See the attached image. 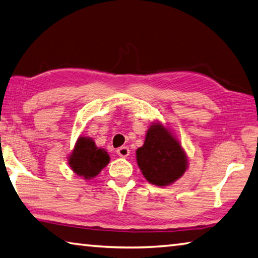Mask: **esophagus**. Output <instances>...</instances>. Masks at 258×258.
<instances>
[{
	"label": "esophagus",
	"instance_id": "1",
	"mask_svg": "<svg viewBox=\"0 0 258 258\" xmlns=\"http://www.w3.org/2000/svg\"><path fill=\"white\" fill-rule=\"evenodd\" d=\"M117 154L120 157H127L130 155V149L128 147H120L117 149Z\"/></svg>",
	"mask_w": 258,
	"mask_h": 258
}]
</instances>
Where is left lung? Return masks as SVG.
<instances>
[{
	"label": "left lung",
	"mask_w": 258,
	"mask_h": 258,
	"mask_svg": "<svg viewBox=\"0 0 258 258\" xmlns=\"http://www.w3.org/2000/svg\"><path fill=\"white\" fill-rule=\"evenodd\" d=\"M137 161L147 181L158 186L172 184L187 169V157L180 141L159 121L148 128L145 143L137 150Z\"/></svg>",
	"instance_id": "8db88e82"
}]
</instances>
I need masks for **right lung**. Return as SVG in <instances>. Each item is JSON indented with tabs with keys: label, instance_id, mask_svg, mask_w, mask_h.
<instances>
[{
	"label": "right lung",
	"instance_id": "add662e5",
	"mask_svg": "<svg viewBox=\"0 0 258 258\" xmlns=\"http://www.w3.org/2000/svg\"><path fill=\"white\" fill-rule=\"evenodd\" d=\"M110 157L108 152L95 146L94 140L89 137H80L72 154L68 157V164L72 171L85 180H91L98 175L108 165Z\"/></svg>",
	"mask_w": 258,
	"mask_h": 258
}]
</instances>
